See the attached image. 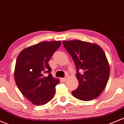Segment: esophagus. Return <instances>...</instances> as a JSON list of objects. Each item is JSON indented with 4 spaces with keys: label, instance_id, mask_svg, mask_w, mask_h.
<instances>
[{
    "label": "esophagus",
    "instance_id": "34e87169",
    "mask_svg": "<svg viewBox=\"0 0 124 124\" xmlns=\"http://www.w3.org/2000/svg\"><path fill=\"white\" fill-rule=\"evenodd\" d=\"M66 79H67L66 78H61V80H62V81H63V82H65L66 81Z\"/></svg>",
    "mask_w": 124,
    "mask_h": 124
}]
</instances>
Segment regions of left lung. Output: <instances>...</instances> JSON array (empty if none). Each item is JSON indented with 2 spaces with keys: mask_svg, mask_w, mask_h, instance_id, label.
<instances>
[{
  "mask_svg": "<svg viewBox=\"0 0 124 124\" xmlns=\"http://www.w3.org/2000/svg\"><path fill=\"white\" fill-rule=\"evenodd\" d=\"M62 43L76 66V77L79 85L72 92L73 96L83 101L94 99L106 87L110 74L105 52L96 44L81 40ZM79 71L83 72L80 73Z\"/></svg>",
  "mask_w": 124,
  "mask_h": 124,
  "instance_id": "obj_1",
  "label": "left lung"
}]
</instances>
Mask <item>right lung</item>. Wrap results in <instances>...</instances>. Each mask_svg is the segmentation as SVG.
<instances>
[{"label": "right lung", "mask_w": 124, "mask_h": 124, "mask_svg": "<svg viewBox=\"0 0 124 124\" xmlns=\"http://www.w3.org/2000/svg\"><path fill=\"white\" fill-rule=\"evenodd\" d=\"M61 44V41H43L23 49L18 55L14 72L15 83L34 105L46 104L55 94V87L60 82L52 77L48 62Z\"/></svg>", "instance_id": "obj_1"}]
</instances>
